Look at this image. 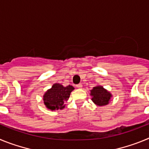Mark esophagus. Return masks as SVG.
I'll return each mask as SVG.
<instances>
[{
    "label": "esophagus",
    "mask_w": 149,
    "mask_h": 149,
    "mask_svg": "<svg viewBox=\"0 0 149 149\" xmlns=\"http://www.w3.org/2000/svg\"><path fill=\"white\" fill-rule=\"evenodd\" d=\"M76 86H77V87L78 88V89H81L83 86H82V84H77V85Z\"/></svg>",
    "instance_id": "34e87169"
}]
</instances>
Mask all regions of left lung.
<instances>
[{"label": "left lung", "mask_w": 149, "mask_h": 149, "mask_svg": "<svg viewBox=\"0 0 149 149\" xmlns=\"http://www.w3.org/2000/svg\"><path fill=\"white\" fill-rule=\"evenodd\" d=\"M90 95L92 96V101L98 106L108 104L110 98H112L111 93L101 86L93 87V89L90 90Z\"/></svg>", "instance_id": "obj_1"}]
</instances>
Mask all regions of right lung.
Masks as SVG:
<instances>
[{
	"mask_svg": "<svg viewBox=\"0 0 149 149\" xmlns=\"http://www.w3.org/2000/svg\"><path fill=\"white\" fill-rule=\"evenodd\" d=\"M74 89V88L70 85L65 87L60 84H54L43 95L45 105L51 110H62L65 107L64 101H68Z\"/></svg>",
	"mask_w": 149,
	"mask_h": 149,
	"instance_id": "add662e5",
	"label": "right lung"
}]
</instances>
